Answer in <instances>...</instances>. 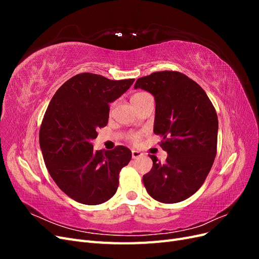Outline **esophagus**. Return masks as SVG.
<instances>
[{"mask_svg": "<svg viewBox=\"0 0 259 259\" xmlns=\"http://www.w3.org/2000/svg\"><path fill=\"white\" fill-rule=\"evenodd\" d=\"M142 155H143L142 152L136 151V150H133V151H132V158H133V159H138V158H140V156H142Z\"/></svg>", "mask_w": 259, "mask_h": 259, "instance_id": "obj_1", "label": "esophagus"}]
</instances>
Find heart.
<instances>
[{
	"label": "heart",
	"instance_id": "b5f03b06",
	"mask_svg": "<svg viewBox=\"0 0 259 259\" xmlns=\"http://www.w3.org/2000/svg\"><path fill=\"white\" fill-rule=\"evenodd\" d=\"M145 94H147V93H136L135 95L132 97V101H134V100L140 98L142 96H144ZM140 138H142V134H140V133H132V134L128 136V140H130L132 144H134V145L139 143Z\"/></svg>",
	"mask_w": 259,
	"mask_h": 259
}]
</instances>
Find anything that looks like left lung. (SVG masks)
I'll use <instances>...</instances> for the list:
<instances>
[{"instance_id": "obj_1", "label": "left lung", "mask_w": 259, "mask_h": 259, "mask_svg": "<svg viewBox=\"0 0 259 259\" xmlns=\"http://www.w3.org/2000/svg\"><path fill=\"white\" fill-rule=\"evenodd\" d=\"M135 89L155 99L154 133L167 152L162 164L150 155L153 166L144 175L147 192L162 203L182 202L197 192L213 166L217 153L218 119L201 86L178 71H158L139 77Z\"/></svg>"}]
</instances>
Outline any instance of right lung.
<instances>
[{
	"label": "right lung",
	"instance_id": "obj_1",
	"mask_svg": "<svg viewBox=\"0 0 259 259\" xmlns=\"http://www.w3.org/2000/svg\"><path fill=\"white\" fill-rule=\"evenodd\" d=\"M134 81L76 74L60 86L46 109L38 136L45 165L61 191L82 204L97 205L111 199L121 169L132 159L126 147L104 153L94 150L91 140L108 124L109 104Z\"/></svg>",
	"mask_w": 259,
	"mask_h": 259
}]
</instances>
